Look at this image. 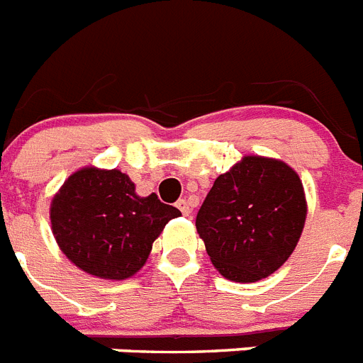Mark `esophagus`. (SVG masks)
Instances as JSON below:
<instances>
[{"instance_id": "34e87169", "label": "esophagus", "mask_w": 363, "mask_h": 363, "mask_svg": "<svg viewBox=\"0 0 363 363\" xmlns=\"http://www.w3.org/2000/svg\"><path fill=\"white\" fill-rule=\"evenodd\" d=\"M176 207H178L179 213L184 214V216H189V214H191V205H189L187 200H178L176 201Z\"/></svg>"}]
</instances>
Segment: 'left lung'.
<instances>
[{
    "label": "left lung",
    "instance_id": "left-lung-1",
    "mask_svg": "<svg viewBox=\"0 0 363 363\" xmlns=\"http://www.w3.org/2000/svg\"><path fill=\"white\" fill-rule=\"evenodd\" d=\"M307 205L296 172L284 162L245 156L220 174L196 214L214 267L233 281H258L294 251Z\"/></svg>",
    "mask_w": 363,
    "mask_h": 363
}]
</instances>
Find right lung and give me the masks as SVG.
<instances>
[{
    "mask_svg": "<svg viewBox=\"0 0 363 363\" xmlns=\"http://www.w3.org/2000/svg\"><path fill=\"white\" fill-rule=\"evenodd\" d=\"M178 216L156 194L138 196L123 172L94 167L74 172L50 205L54 238L67 258L108 280L140 271L167 221Z\"/></svg>",
    "mask_w": 363,
    "mask_h": 363,
    "instance_id": "right-lung-1",
    "label": "right lung"
}]
</instances>
